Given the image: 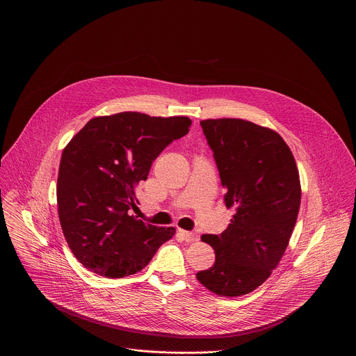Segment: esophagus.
<instances>
[{
	"mask_svg": "<svg viewBox=\"0 0 356 356\" xmlns=\"http://www.w3.org/2000/svg\"><path fill=\"white\" fill-rule=\"evenodd\" d=\"M179 235H180L186 242H188V243H193V242H195V241L198 239V236H197L194 232L184 231V229H180V231H179Z\"/></svg>",
	"mask_w": 356,
	"mask_h": 356,
	"instance_id": "obj_1",
	"label": "esophagus"
}]
</instances>
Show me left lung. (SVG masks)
Segmentation results:
<instances>
[{
	"label": "left lung",
	"mask_w": 356,
	"mask_h": 356,
	"mask_svg": "<svg viewBox=\"0 0 356 356\" xmlns=\"http://www.w3.org/2000/svg\"><path fill=\"white\" fill-rule=\"evenodd\" d=\"M234 207L221 235L201 241L216 250L197 280L210 291L236 297L259 287L279 265L297 221L301 186L290 147L273 129L239 118L200 121Z\"/></svg>",
	"instance_id": "1"
}]
</instances>
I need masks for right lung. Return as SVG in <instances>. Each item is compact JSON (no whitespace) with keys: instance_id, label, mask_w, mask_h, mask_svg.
Returning <instances> with one entry per match:
<instances>
[{"instance_id":"1","label":"right lung","mask_w":356,"mask_h":356,"mask_svg":"<svg viewBox=\"0 0 356 356\" xmlns=\"http://www.w3.org/2000/svg\"><path fill=\"white\" fill-rule=\"evenodd\" d=\"M188 117L118 113L90 120L66 145L58 176V213L77 261L106 277L142 270L173 227L145 224L128 214L135 187L161 152L188 132Z\"/></svg>"}]
</instances>
